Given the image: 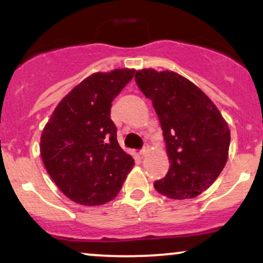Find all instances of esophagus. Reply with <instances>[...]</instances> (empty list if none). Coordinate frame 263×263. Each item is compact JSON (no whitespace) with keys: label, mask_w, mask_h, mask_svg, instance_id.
Listing matches in <instances>:
<instances>
[{"label":"esophagus","mask_w":263,"mask_h":263,"mask_svg":"<svg viewBox=\"0 0 263 263\" xmlns=\"http://www.w3.org/2000/svg\"><path fill=\"white\" fill-rule=\"evenodd\" d=\"M148 147H146V146H144L143 147V148H142L141 151H140V156L141 157H146L147 156V153H148Z\"/></svg>","instance_id":"34e87169"}]
</instances>
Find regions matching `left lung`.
<instances>
[{"mask_svg":"<svg viewBox=\"0 0 263 263\" xmlns=\"http://www.w3.org/2000/svg\"><path fill=\"white\" fill-rule=\"evenodd\" d=\"M136 83L152 100L171 167L157 192L171 199L198 197L224 170L230 129L218 107L197 85L174 71L143 69Z\"/></svg>","mask_w":263,"mask_h":263,"instance_id":"obj_1","label":"left lung"}]
</instances>
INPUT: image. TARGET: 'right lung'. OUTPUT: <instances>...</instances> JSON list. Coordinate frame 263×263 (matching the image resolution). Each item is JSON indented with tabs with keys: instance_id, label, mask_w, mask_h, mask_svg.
<instances>
[{
	"instance_id": "right-lung-1",
	"label": "right lung",
	"mask_w": 263,
	"mask_h": 263,
	"mask_svg": "<svg viewBox=\"0 0 263 263\" xmlns=\"http://www.w3.org/2000/svg\"><path fill=\"white\" fill-rule=\"evenodd\" d=\"M134 75V69L90 75L59 102L45 125L41 137L44 167L75 203L92 206L112 200L134 167L110 116L111 102Z\"/></svg>"
}]
</instances>
